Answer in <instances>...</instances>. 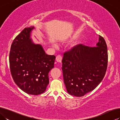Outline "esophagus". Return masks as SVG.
Masks as SVG:
<instances>
[{
  "label": "esophagus",
  "mask_w": 120,
  "mask_h": 120,
  "mask_svg": "<svg viewBox=\"0 0 120 120\" xmlns=\"http://www.w3.org/2000/svg\"><path fill=\"white\" fill-rule=\"evenodd\" d=\"M62 59V56L61 55H58L56 56V61L58 62H61Z\"/></svg>",
  "instance_id": "esophagus-1"
}]
</instances>
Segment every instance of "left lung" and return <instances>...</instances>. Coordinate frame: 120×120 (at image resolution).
<instances>
[{
  "label": "left lung",
  "mask_w": 120,
  "mask_h": 120,
  "mask_svg": "<svg viewBox=\"0 0 120 120\" xmlns=\"http://www.w3.org/2000/svg\"><path fill=\"white\" fill-rule=\"evenodd\" d=\"M107 62L106 43L100 35L96 46L80 44L65 52L62 70L68 93L81 97L94 90L105 76Z\"/></svg>",
  "instance_id": "obj_1"
}]
</instances>
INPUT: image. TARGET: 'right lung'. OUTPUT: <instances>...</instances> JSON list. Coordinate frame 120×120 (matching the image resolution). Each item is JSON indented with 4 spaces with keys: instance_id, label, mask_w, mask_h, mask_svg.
I'll return each mask as SVG.
<instances>
[{
    "instance_id": "1",
    "label": "right lung",
    "mask_w": 120,
    "mask_h": 120,
    "mask_svg": "<svg viewBox=\"0 0 120 120\" xmlns=\"http://www.w3.org/2000/svg\"><path fill=\"white\" fill-rule=\"evenodd\" d=\"M34 26L25 28L15 38L9 53V66L14 82L27 94L45 92L49 83V72L54 67L56 56L45 53L30 36Z\"/></svg>"
}]
</instances>
